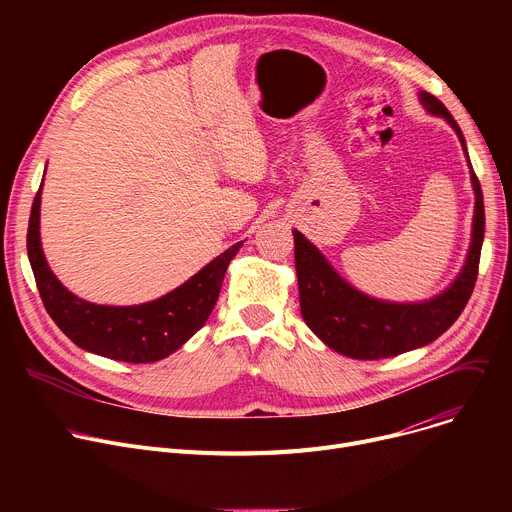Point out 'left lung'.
Here are the masks:
<instances>
[{
	"label": "left lung",
	"mask_w": 512,
	"mask_h": 512,
	"mask_svg": "<svg viewBox=\"0 0 512 512\" xmlns=\"http://www.w3.org/2000/svg\"><path fill=\"white\" fill-rule=\"evenodd\" d=\"M419 101L429 114L444 118L454 128L467 153L463 132L444 103L425 91L419 93ZM471 184L475 191V215L465 267L442 294L429 301L388 303L367 297L342 280L317 247L299 230H294V265H297L299 278L301 315L311 332L336 353L363 361L396 357L442 336L463 313L477 282L486 213H483L481 186L473 170Z\"/></svg>",
	"instance_id": "1"
}]
</instances>
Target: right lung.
Returning <instances> with one entry per match:
<instances>
[{
	"mask_svg": "<svg viewBox=\"0 0 512 512\" xmlns=\"http://www.w3.org/2000/svg\"><path fill=\"white\" fill-rule=\"evenodd\" d=\"M39 207L41 188L31 209L26 251H29L35 282L49 317L76 346L124 363L166 359L201 330L220 297L228 263L242 247V242H236L191 280L157 301L130 307L95 305L78 299L49 270L41 249Z\"/></svg>",
	"mask_w": 512,
	"mask_h": 512,
	"instance_id": "add662e5",
	"label": "right lung"
}]
</instances>
